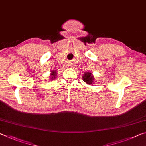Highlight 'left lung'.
<instances>
[{
    "label": "left lung",
    "instance_id": "1",
    "mask_svg": "<svg viewBox=\"0 0 146 146\" xmlns=\"http://www.w3.org/2000/svg\"><path fill=\"white\" fill-rule=\"evenodd\" d=\"M83 78V80L85 82H86L88 84H92L93 83L94 81V77L92 76V73H84V75L82 76Z\"/></svg>",
    "mask_w": 146,
    "mask_h": 146
}]
</instances>
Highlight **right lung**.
<instances>
[{"label": "right lung", "mask_w": 146, "mask_h": 146, "mask_svg": "<svg viewBox=\"0 0 146 146\" xmlns=\"http://www.w3.org/2000/svg\"><path fill=\"white\" fill-rule=\"evenodd\" d=\"M56 71H52V73L50 75H51V78H55V77H56Z\"/></svg>", "instance_id": "1"}]
</instances>
